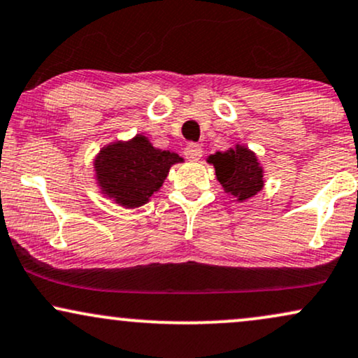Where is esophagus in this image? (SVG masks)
Here are the masks:
<instances>
[{
	"label": "esophagus",
	"instance_id": "esophagus-1",
	"mask_svg": "<svg viewBox=\"0 0 358 358\" xmlns=\"http://www.w3.org/2000/svg\"><path fill=\"white\" fill-rule=\"evenodd\" d=\"M201 155H203V148L198 143H190L185 148V157L190 162H198L201 158Z\"/></svg>",
	"mask_w": 358,
	"mask_h": 358
}]
</instances>
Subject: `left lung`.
<instances>
[{"label":"left lung","mask_w":358,"mask_h":358,"mask_svg":"<svg viewBox=\"0 0 358 358\" xmlns=\"http://www.w3.org/2000/svg\"><path fill=\"white\" fill-rule=\"evenodd\" d=\"M210 163H213L222 187L238 200H247L264 187V175L255 155L243 146H236L225 153H215L210 157Z\"/></svg>","instance_id":"left-lung-1"}]
</instances>
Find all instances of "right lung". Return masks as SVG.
Returning a JSON list of instances; mask_svg holds the SVG:
<instances>
[{
    "label": "right lung",
    "mask_w": 358,
    "mask_h": 358,
    "mask_svg": "<svg viewBox=\"0 0 358 358\" xmlns=\"http://www.w3.org/2000/svg\"><path fill=\"white\" fill-rule=\"evenodd\" d=\"M182 162L176 153L153 148L138 135L127 143H113L94 160L96 178L106 195L123 206H140L162 187L170 166Z\"/></svg>",
    "instance_id": "1"
}]
</instances>
